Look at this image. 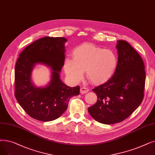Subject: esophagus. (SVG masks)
Returning <instances> with one entry per match:
<instances>
[{"mask_svg": "<svg viewBox=\"0 0 155 155\" xmlns=\"http://www.w3.org/2000/svg\"><path fill=\"white\" fill-rule=\"evenodd\" d=\"M89 89L86 88V87H82L81 89H80V93L81 94H86L89 92Z\"/></svg>", "mask_w": 155, "mask_h": 155, "instance_id": "obj_1", "label": "esophagus"}]
</instances>
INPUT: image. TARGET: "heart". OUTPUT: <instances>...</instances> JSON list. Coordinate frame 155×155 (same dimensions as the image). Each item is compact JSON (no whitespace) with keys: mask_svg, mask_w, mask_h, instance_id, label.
<instances>
[{"mask_svg":"<svg viewBox=\"0 0 155 155\" xmlns=\"http://www.w3.org/2000/svg\"><path fill=\"white\" fill-rule=\"evenodd\" d=\"M73 59L67 58L64 63L65 73L73 83H78L86 76L92 84L101 85L110 80L118 65L117 54L91 44H83L73 49Z\"/></svg>","mask_w":155,"mask_h":155,"instance_id":"heart-1","label":"heart"}]
</instances>
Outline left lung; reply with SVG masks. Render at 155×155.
I'll return each instance as SVG.
<instances>
[{"label":"left lung","instance_id":"obj_1","mask_svg":"<svg viewBox=\"0 0 155 155\" xmlns=\"http://www.w3.org/2000/svg\"><path fill=\"white\" fill-rule=\"evenodd\" d=\"M118 65L112 78L96 87L95 104L88 111L97 122L113 124L122 122L135 111L144 98L146 73L139 53L125 40H118Z\"/></svg>","mask_w":155,"mask_h":155}]
</instances>
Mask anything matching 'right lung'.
I'll return each mask as SVG.
<instances>
[{
  "mask_svg": "<svg viewBox=\"0 0 155 155\" xmlns=\"http://www.w3.org/2000/svg\"><path fill=\"white\" fill-rule=\"evenodd\" d=\"M64 37H45L33 42L19 54L15 66V95L19 105L31 118L50 122L66 110L70 99L78 96L80 86L70 87L60 79L64 62ZM50 67L51 80L45 87H37L31 78L35 64Z\"/></svg>",
  "mask_w": 155,
  "mask_h": 155,
  "instance_id": "obj_1",
  "label": "right lung"
}]
</instances>
